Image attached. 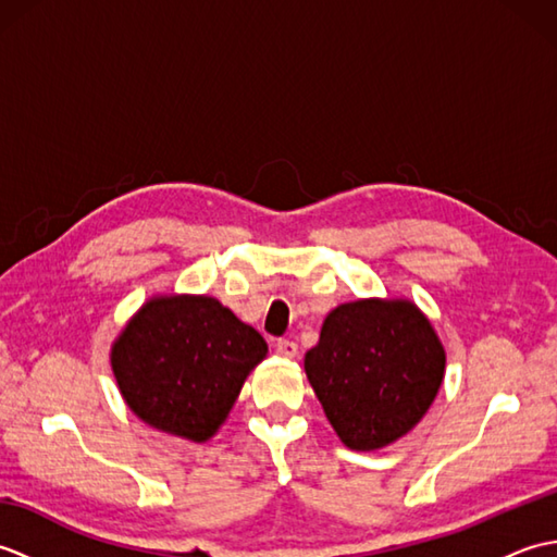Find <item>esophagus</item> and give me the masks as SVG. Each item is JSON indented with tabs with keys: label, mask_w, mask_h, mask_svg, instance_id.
Returning a JSON list of instances; mask_svg holds the SVG:
<instances>
[{
	"label": "esophagus",
	"mask_w": 557,
	"mask_h": 557,
	"mask_svg": "<svg viewBox=\"0 0 557 557\" xmlns=\"http://www.w3.org/2000/svg\"><path fill=\"white\" fill-rule=\"evenodd\" d=\"M275 351L282 359H294L299 354V347H297V342H292V339H277Z\"/></svg>",
	"instance_id": "esophagus-1"
}]
</instances>
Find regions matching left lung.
<instances>
[{
	"label": "left lung",
	"instance_id": "1",
	"mask_svg": "<svg viewBox=\"0 0 557 557\" xmlns=\"http://www.w3.org/2000/svg\"><path fill=\"white\" fill-rule=\"evenodd\" d=\"M445 347L409 299H357L330 311L304 369L337 437L371 453L393 445L431 409Z\"/></svg>",
	"mask_w": 557,
	"mask_h": 557
}]
</instances>
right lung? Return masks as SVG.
<instances>
[{"label":"right lung","instance_id":"obj_1","mask_svg":"<svg viewBox=\"0 0 557 557\" xmlns=\"http://www.w3.org/2000/svg\"><path fill=\"white\" fill-rule=\"evenodd\" d=\"M263 335L206 294H158L112 342L116 387L136 417L206 443L227 421L242 385L265 359Z\"/></svg>","mask_w":557,"mask_h":557}]
</instances>
